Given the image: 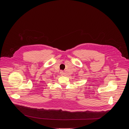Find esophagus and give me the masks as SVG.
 <instances>
[{"instance_id":"esophagus-1","label":"esophagus","mask_w":129,"mask_h":129,"mask_svg":"<svg viewBox=\"0 0 129 129\" xmlns=\"http://www.w3.org/2000/svg\"><path fill=\"white\" fill-rule=\"evenodd\" d=\"M60 74H61V75H64V72H63V71H60Z\"/></svg>"}]
</instances>
